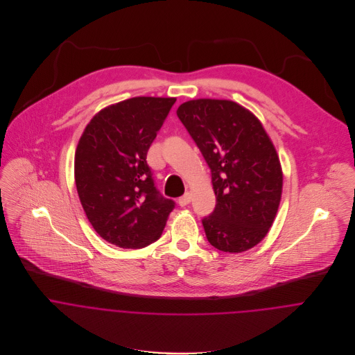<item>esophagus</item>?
Wrapping results in <instances>:
<instances>
[{"label": "esophagus", "instance_id": "1", "mask_svg": "<svg viewBox=\"0 0 355 355\" xmlns=\"http://www.w3.org/2000/svg\"><path fill=\"white\" fill-rule=\"evenodd\" d=\"M191 202V196H190V193H186L183 197H180L179 198V201L178 203L180 205V206H186V205H189V203Z\"/></svg>", "mask_w": 355, "mask_h": 355}]
</instances>
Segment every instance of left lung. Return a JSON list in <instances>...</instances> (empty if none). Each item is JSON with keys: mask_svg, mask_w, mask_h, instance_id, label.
I'll use <instances>...</instances> for the list:
<instances>
[{"mask_svg": "<svg viewBox=\"0 0 355 355\" xmlns=\"http://www.w3.org/2000/svg\"><path fill=\"white\" fill-rule=\"evenodd\" d=\"M176 113L211 172L216 206L202 218L209 243L225 253L252 249L266 236L282 198L283 172L272 141L236 102L193 100Z\"/></svg>", "mask_w": 355, "mask_h": 355, "instance_id": "obj_1", "label": "left lung"}]
</instances>
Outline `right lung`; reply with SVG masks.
I'll use <instances>...</instances> for the list:
<instances>
[{
    "mask_svg": "<svg viewBox=\"0 0 355 355\" xmlns=\"http://www.w3.org/2000/svg\"><path fill=\"white\" fill-rule=\"evenodd\" d=\"M176 98L135 97L98 112L75 153V183L96 232L123 249L155 242L175 202L155 187L148 150Z\"/></svg>",
    "mask_w": 355,
    "mask_h": 355,
    "instance_id": "right-lung-1",
    "label": "right lung"
}]
</instances>
